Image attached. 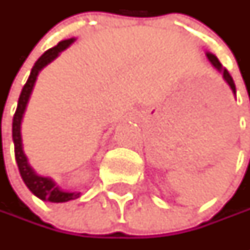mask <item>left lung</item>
I'll return each instance as SVG.
<instances>
[{"label": "left lung", "instance_id": "8db88e82", "mask_svg": "<svg viewBox=\"0 0 250 250\" xmlns=\"http://www.w3.org/2000/svg\"><path fill=\"white\" fill-rule=\"evenodd\" d=\"M206 57H207V60H208V61L211 62V65H213V66L216 68L217 71H218L220 73H223V78H224V81L228 83V86L231 87L232 93H234V94H236V89H235V83H234V79L231 78V75H229V72L227 71L226 68H223L221 62L218 61V58H217L214 54L208 53V51L206 53Z\"/></svg>", "mask_w": 250, "mask_h": 250}]
</instances>
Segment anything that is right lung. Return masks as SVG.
I'll return each instance as SVG.
<instances>
[{
    "mask_svg": "<svg viewBox=\"0 0 250 250\" xmlns=\"http://www.w3.org/2000/svg\"><path fill=\"white\" fill-rule=\"evenodd\" d=\"M75 37L66 39V40H61L57 45H54L53 48L47 50L45 53L36 61L33 65L29 79L23 86V89L21 91L19 100H18V107L15 111L14 121H12V140H14L15 146V159H16V164L19 168L21 177L26 184V187L29 188V190L33 193L34 196L42 199L44 202H51V203H63V202H69V200H75L81 196V192H69L65 190L60 187L53 178L43 177L39 175L33 167L29 164V160L26 157L23 151V145H22V133H21V125H22V120H23V114L27 107V103L30 99V94L33 91L34 83L37 81L39 73L42 72L48 63H51L62 53L63 50H66L72 43H75Z\"/></svg>",
    "mask_w": 250,
    "mask_h": 250,
    "instance_id": "add662e5",
    "label": "right lung"
}]
</instances>
